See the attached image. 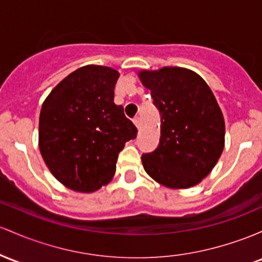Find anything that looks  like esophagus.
<instances>
[{
    "label": "esophagus",
    "mask_w": 262,
    "mask_h": 262,
    "mask_svg": "<svg viewBox=\"0 0 262 262\" xmlns=\"http://www.w3.org/2000/svg\"><path fill=\"white\" fill-rule=\"evenodd\" d=\"M133 122H134V124H136L137 128L140 129V119H139V118H134Z\"/></svg>",
    "instance_id": "1"
}]
</instances>
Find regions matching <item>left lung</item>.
Segmentation results:
<instances>
[{"mask_svg":"<svg viewBox=\"0 0 262 262\" xmlns=\"http://www.w3.org/2000/svg\"><path fill=\"white\" fill-rule=\"evenodd\" d=\"M138 77L162 117L159 145L142 157L144 170L166 188L198 185L216 165L225 145V122L214 93L188 68L144 70Z\"/></svg>","mask_w":262,"mask_h":262,"instance_id":"left-lung-1","label":"left lung"}]
</instances>
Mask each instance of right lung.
<instances>
[{"label": "right lung", "instance_id": "add662e5", "mask_svg": "<svg viewBox=\"0 0 262 262\" xmlns=\"http://www.w3.org/2000/svg\"><path fill=\"white\" fill-rule=\"evenodd\" d=\"M119 72L89 64L61 80L43 102L38 145L66 188L93 192L113 179L119 151L137 128L114 103Z\"/></svg>", "mask_w": 262, "mask_h": 262}]
</instances>
